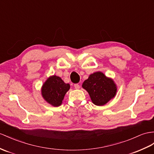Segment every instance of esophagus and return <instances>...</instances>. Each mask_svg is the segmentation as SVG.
<instances>
[{"mask_svg":"<svg viewBox=\"0 0 154 154\" xmlns=\"http://www.w3.org/2000/svg\"><path fill=\"white\" fill-rule=\"evenodd\" d=\"M74 87H75V89H79L80 88V86H79V85H78V84H75L74 85Z\"/></svg>","mask_w":154,"mask_h":154,"instance_id":"esophagus-1","label":"esophagus"}]
</instances>
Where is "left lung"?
Returning <instances> with one entry per match:
<instances>
[{
    "instance_id": "1",
    "label": "left lung",
    "mask_w": 154,
    "mask_h": 154,
    "mask_svg": "<svg viewBox=\"0 0 154 154\" xmlns=\"http://www.w3.org/2000/svg\"><path fill=\"white\" fill-rule=\"evenodd\" d=\"M88 92L92 103L97 106H103L115 97L117 86L112 79L101 72L90 74L82 85Z\"/></svg>"
}]
</instances>
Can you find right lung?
<instances>
[{
  "label": "right lung",
  "instance_id": "obj_1",
  "mask_svg": "<svg viewBox=\"0 0 154 154\" xmlns=\"http://www.w3.org/2000/svg\"><path fill=\"white\" fill-rule=\"evenodd\" d=\"M70 88L60 77L50 76L43 84L41 88L42 96L44 100L53 107H58L62 103L64 96Z\"/></svg>",
  "mask_w": 154,
  "mask_h": 154
}]
</instances>
